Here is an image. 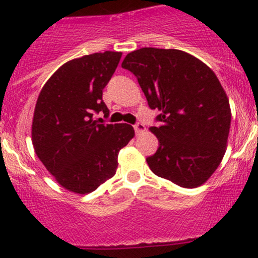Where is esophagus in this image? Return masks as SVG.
I'll return each mask as SVG.
<instances>
[{"mask_svg": "<svg viewBox=\"0 0 258 258\" xmlns=\"http://www.w3.org/2000/svg\"><path fill=\"white\" fill-rule=\"evenodd\" d=\"M134 128H135V132H136L137 135H140V134H142V132L145 131L146 127H145L144 123H141V122H137V123L134 126Z\"/></svg>", "mask_w": 258, "mask_h": 258, "instance_id": "obj_1", "label": "esophagus"}]
</instances>
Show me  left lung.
Returning <instances> with one entry per match:
<instances>
[{"mask_svg":"<svg viewBox=\"0 0 258 258\" xmlns=\"http://www.w3.org/2000/svg\"><path fill=\"white\" fill-rule=\"evenodd\" d=\"M122 69L136 76L151 110L158 148L146 158L151 171L186 188L211 177L226 152L231 126L228 98L217 76L179 49L144 47L124 57Z\"/></svg>","mask_w":258,"mask_h":258,"instance_id":"obj_1","label":"left lung"}]
</instances>
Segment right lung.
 <instances>
[{"mask_svg":"<svg viewBox=\"0 0 258 258\" xmlns=\"http://www.w3.org/2000/svg\"><path fill=\"white\" fill-rule=\"evenodd\" d=\"M106 51L72 59L43 86L35 107L32 144L36 155L69 191H95L116 173L118 152L135 136L126 123H103L110 111L102 91L121 59Z\"/></svg>","mask_w":258,"mask_h":258,"instance_id":"add662e5","label":"right lung"}]
</instances>
